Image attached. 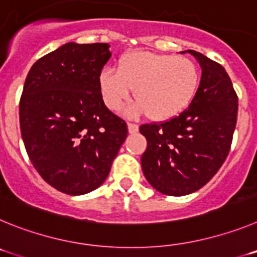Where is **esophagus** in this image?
<instances>
[{
  "label": "esophagus",
  "mask_w": 257,
  "mask_h": 257,
  "mask_svg": "<svg viewBox=\"0 0 257 257\" xmlns=\"http://www.w3.org/2000/svg\"><path fill=\"white\" fill-rule=\"evenodd\" d=\"M127 127H128V133L130 134H135L138 133V130H139V126L135 123H128L127 124Z\"/></svg>",
  "instance_id": "esophagus-1"
}]
</instances>
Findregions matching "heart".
<instances>
[{
    "label": "heart",
    "mask_w": 257,
    "mask_h": 257,
    "mask_svg": "<svg viewBox=\"0 0 257 257\" xmlns=\"http://www.w3.org/2000/svg\"><path fill=\"white\" fill-rule=\"evenodd\" d=\"M199 79L198 67L189 58L136 51L121 59L118 70H103L99 83L112 110L121 109L134 90L135 114L145 113L152 121H167L189 106Z\"/></svg>",
    "instance_id": "heart-1"
}]
</instances>
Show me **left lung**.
<instances>
[{"mask_svg":"<svg viewBox=\"0 0 257 257\" xmlns=\"http://www.w3.org/2000/svg\"><path fill=\"white\" fill-rule=\"evenodd\" d=\"M202 68L198 91L184 112L161 123H145L142 156L145 179L166 196H187L213 178L230 151L238 97L224 67L188 50Z\"/></svg>","mask_w":257,"mask_h":257,"instance_id":"1","label":"left lung"}]
</instances>
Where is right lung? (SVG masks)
Listing matches in <instances>:
<instances>
[{"label": "right lung", "mask_w": 257, "mask_h": 257, "mask_svg": "<svg viewBox=\"0 0 257 257\" xmlns=\"http://www.w3.org/2000/svg\"><path fill=\"white\" fill-rule=\"evenodd\" d=\"M110 56L108 44L69 42L38 59L26 78L19 104L26 151L42 179L65 194L100 187L127 138L99 83Z\"/></svg>", "instance_id": "obj_1"}]
</instances>
